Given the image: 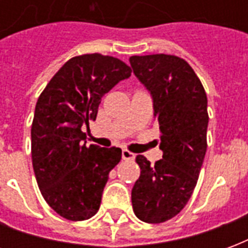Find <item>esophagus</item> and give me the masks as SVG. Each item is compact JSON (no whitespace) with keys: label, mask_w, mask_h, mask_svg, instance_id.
<instances>
[{"label":"esophagus","mask_w":248,"mask_h":248,"mask_svg":"<svg viewBox=\"0 0 248 248\" xmlns=\"http://www.w3.org/2000/svg\"><path fill=\"white\" fill-rule=\"evenodd\" d=\"M122 158H124V161H133L135 158V154L134 153H131V151L124 149V150H122Z\"/></svg>","instance_id":"esophagus-1"}]
</instances>
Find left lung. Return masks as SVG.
I'll list each match as a JSON object with an SVG mask.
<instances>
[{
    "label": "left lung",
    "instance_id": "obj_1",
    "mask_svg": "<svg viewBox=\"0 0 248 248\" xmlns=\"http://www.w3.org/2000/svg\"><path fill=\"white\" fill-rule=\"evenodd\" d=\"M134 74L153 95L162 159L137 155L140 175L131 190L137 218L162 223L182 211L197 186L207 150V95L195 71L170 54L130 57Z\"/></svg>",
    "mask_w": 248,
    "mask_h": 248
}]
</instances>
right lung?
Segmentation results:
<instances>
[{"label":"right lung","instance_id":"add662e5","mask_svg":"<svg viewBox=\"0 0 248 248\" xmlns=\"http://www.w3.org/2000/svg\"><path fill=\"white\" fill-rule=\"evenodd\" d=\"M131 67L99 53L70 58L35 105L31 162L41 194L58 215L85 220L99 210L108 172L122 158L119 147L86 146L82 126L95 121L102 97Z\"/></svg>","mask_w":248,"mask_h":248}]
</instances>
